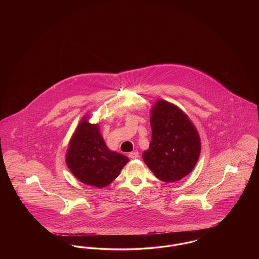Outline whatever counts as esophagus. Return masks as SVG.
Listing matches in <instances>:
<instances>
[{
  "label": "esophagus",
  "mask_w": 259,
  "mask_h": 259,
  "mask_svg": "<svg viewBox=\"0 0 259 259\" xmlns=\"http://www.w3.org/2000/svg\"><path fill=\"white\" fill-rule=\"evenodd\" d=\"M139 156V152L138 151H132L129 153V157L132 159H136Z\"/></svg>",
  "instance_id": "obj_1"
}]
</instances>
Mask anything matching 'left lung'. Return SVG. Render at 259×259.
Listing matches in <instances>:
<instances>
[{
	"mask_svg": "<svg viewBox=\"0 0 259 259\" xmlns=\"http://www.w3.org/2000/svg\"><path fill=\"white\" fill-rule=\"evenodd\" d=\"M151 140L143 159L164 183H175L194 169L201 152L195 125L185 111L165 100H156L150 110Z\"/></svg>",
	"mask_w": 259,
	"mask_h": 259,
	"instance_id": "8db88e82",
	"label": "left lung"
}]
</instances>
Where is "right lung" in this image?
Here are the masks:
<instances>
[{
  "instance_id": "add662e5",
  "label": "right lung",
  "mask_w": 259,
  "mask_h": 259,
  "mask_svg": "<svg viewBox=\"0 0 259 259\" xmlns=\"http://www.w3.org/2000/svg\"><path fill=\"white\" fill-rule=\"evenodd\" d=\"M129 158L107 147L99 123H90L85 114L72 136L66 164L80 183L102 188L111 184Z\"/></svg>"
}]
</instances>
